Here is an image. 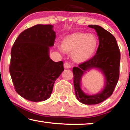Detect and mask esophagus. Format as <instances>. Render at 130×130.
<instances>
[{"instance_id":"esophagus-1","label":"esophagus","mask_w":130,"mask_h":130,"mask_svg":"<svg viewBox=\"0 0 130 130\" xmlns=\"http://www.w3.org/2000/svg\"><path fill=\"white\" fill-rule=\"evenodd\" d=\"M63 67L65 69H67V68H71V65H70V63H68V62H65L63 64Z\"/></svg>"}]
</instances>
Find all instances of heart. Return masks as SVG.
Returning a JSON list of instances; mask_svg holds the SVG:
<instances>
[{"mask_svg": "<svg viewBox=\"0 0 130 130\" xmlns=\"http://www.w3.org/2000/svg\"><path fill=\"white\" fill-rule=\"evenodd\" d=\"M98 45V39L93 34L74 32L67 35L61 42L62 51L72 54L73 60L77 63L88 61L93 57Z\"/></svg>", "mask_w": 130, "mask_h": 130, "instance_id": "heart-1", "label": "heart"}]
</instances>
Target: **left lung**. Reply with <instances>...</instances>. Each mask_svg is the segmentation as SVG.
Masks as SVG:
<instances>
[{"instance_id":"obj_1","label":"left lung","mask_w":130,"mask_h":130,"mask_svg":"<svg viewBox=\"0 0 130 130\" xmlns=\"http://www.w3.org/2000/svg\"><path fill=\"white\" fill-rule=\"evenodd\" d=\"M97 32L99 45L96 53L88 61L73 68L75 93L78 101L87 105L98 104L110 97L119 78L120 52L116 39L112 34L99 25H88ZM97 68L103 72L106 77V85L101 93L87 95L80 88L82 76L86 71Z\"/></svg>"}]
</instances>
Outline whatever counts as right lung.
Instances as JSON below:
<instances>
[{
    "label": "right lung",
    "mask_w": 130,
    "mask_h": 130,
    "mask_svg": "<svg viewBox=\"0 0 130 130\" xmlns=\"http://www.w3.org/2000/svg\"><path fill=\"white\" fill-rule=\"evenodd\" d=\"M51 25H36L19 34L11 51L10 73L15 91L26 100L41 102L51 96L63 71L62 61L50 59L56 32Z\"/></svg>",
    "instance_id": "right-lung-1"
}]
</instances>
